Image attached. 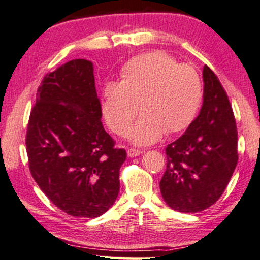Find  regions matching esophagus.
Returning a JSON list of instances; mask_svg holds the SVG:
<instances>
[{"instance_id":"34e87169","label":"esophagus","mask_w":260,"mask_h":260,"mask_svg":"<svg viewBox=\"0 0 260 260\" xmlns=\"http://www.w3.org/2000/svg\"><path fill=\"white\" fill-rule=\"evenodd\" d=\"M142 153H143L142 150L140 149H135V148L127 149V156H129V158H135V156L142 154Z\"/></svg>"}]
</instances>
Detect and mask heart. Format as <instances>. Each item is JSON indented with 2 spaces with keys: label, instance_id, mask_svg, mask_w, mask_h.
Returning a JSON list of instances; mask_svg holds the SVG:
<instances>
[{
  "label": "heart",
  "instance_id": "heart-1",
  "mask_svg": "<svg viewBox=\"0 0 260 260\" xmlns=\"http://www.w3.org/2000/svg\"><path fill=\"white\" fill-rule=\"evenodd\" d=\"M120 82L104 89L102 114L110 129L124 135L137 112H142L130 131L136 145H150L162 134L187 129L203 104L204 85L190 65H179L168 53L155 50L130 59Z\"/></svg>",
  "mask_w": 260,
  "mask_h": 260
}]
</instances>
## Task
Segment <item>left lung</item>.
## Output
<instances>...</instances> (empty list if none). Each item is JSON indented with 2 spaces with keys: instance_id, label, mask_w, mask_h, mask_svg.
<instances>
[{
  "instance_id": "8db88e82",
  "label": "left lung",
  "mask_w": 260,
  "mask_h": 260,
  "mask_svg": "<svg viewBox=\"0 0 260 260\" xmlns=\"http://www.w3.org/2000/svg\"><path fill=\"white\" fill-rule=\"evenodd\" d=\"M204 101L185 133L166 147L162 199L172 210L197 213L216 203L238 164V131L233 108L219 79L203 70Z\"/></svg>"
}]
</instances>
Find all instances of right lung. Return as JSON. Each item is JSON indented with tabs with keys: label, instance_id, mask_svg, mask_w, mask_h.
<instances>
[{
	"label": "right lung",
	"instance_id": "obj_1",
	"mask_svg": "<svg viewBox=\"0 0 260 260\" xmlns=\"http://www.w3.org/2000/svg\"><path fill=\"white\" fill-rule=\"evenodd\" d=\"M94 66L76 59L47 73L26 134L28 168L41 190L73 217H100L119 193L124 149L101 123Z\"/></svg>",
	"mask_w": 260,
	"mask_h": 260
}]
</instances>
